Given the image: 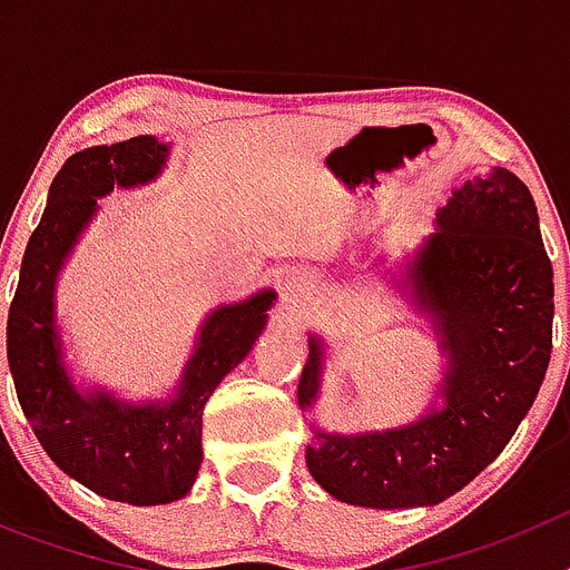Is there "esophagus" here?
<instances>
[{"label":"esophagus","instance_id":"34e87169","mask_svg":"<svg viewBox=\"0 0 570 570\" xmlns=\"http://www.w3.org/2000/svg\"><path fill=\"white\" fill-rule=\"evenodd\" d=\"M291 285H294V288H296V291H299V288H302V285H299V282H291Z\"/></svg>","mask_w":570,"mask_h":570}]
</instances>
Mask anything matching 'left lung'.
<instances>
[{
    "label": "left lung",
    "mask_w": 570,
    "mask_h": 570,
    "mask_svg": "<svg viewBox=\"0 0 570 570\" xmlns=\"http://www.w3.org/2000/svg\"><path fill=\"white\" fill-rule=\"evenodd\" d=\"M416 265V294L440 320L451 356L445 407L416 425L365 436L316 434L305 460L336 500L365 508L436 505L485 471L517 434L546 380L553 340V268L522 179L493 168L436 216ZM320 345L299 376L316 394Z\"/></svg>",
    "instance_id": "8db88e82"
}]
</instances>
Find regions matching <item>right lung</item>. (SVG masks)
Listing matches in <instances>:
<instances>
[{
	"label": "right lung",
	"instance_id": "obj_1",
	"mask_svg": "<svg viewBox=\"0 0 570 570\" xmlns=\"http://www.w3.org/2000/svg\"><path fill=\"white\" fill-rule=\"evenodd\" d=\"M163 142L134 136L79 150L50 183L42 223L30 234L8 311V365L19 405L48 456L90 491L128 505H163L194 485L203 462V407L216 382L248 354L274 294L219 308L199 336L183 387L165 407H122L110 396H82L59 362L53 279L65 254L114 185L154 179Z\"/></svg>",
	"mask_w": 570,
	"mask_h": 570
}]
</instances>
